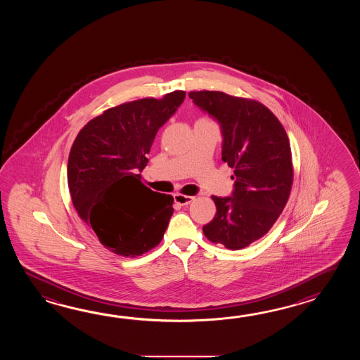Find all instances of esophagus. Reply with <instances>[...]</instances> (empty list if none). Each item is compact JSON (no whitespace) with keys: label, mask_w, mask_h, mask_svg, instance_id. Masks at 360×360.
<instances>
[{"label":"esophagus","mask_w":360,"mask_h":360,"mask_svg":"<svg viewBox=\"0 0 360 360\" xmlns=\"http://www.w3.org/2000/svg\"><path fill=\"white\" fill-rule=\"evenodd\" d=\"M174 199H175V202H176L177 205L186 206V205H189L194 198L189 197V195H184V194H175Z\"/></svg>","instance_id":"1"}]
</instances>
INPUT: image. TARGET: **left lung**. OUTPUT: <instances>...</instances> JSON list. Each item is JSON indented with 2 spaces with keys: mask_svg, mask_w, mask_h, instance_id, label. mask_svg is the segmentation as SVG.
Wrapping results in <instances>:
<instances>
[{
  "mask_svg": "<svg viewBox=\"0 0 360 360\" xmlns=\"http://www.w3.org/2000/svg\"><path fill=\"white\" fill-rule=\"evenodd\" d=\"M189 98L220 123L222 161L234 169V191L230 197L212 195L217 211L203 233L229 250L245 248L268 233L288 200L290 140L276 115L256 100L221 91H191Z\"/></svg>",
  "mask_w": 360,
  "mask_h": 360,
  "instance_id": "8db88e82",
  "label": "left lung"
}]
</instances>
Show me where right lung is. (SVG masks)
Here are the masks:
<instances>
[{
    "label": "right lung",
    "mask_w": 360,
    "mask_h": 360,
    "mask_svg": "<svg viewBox=\"0 0 360 360\" xmlns=\"http://www.w3.org/2000/svg\"><path fill=\"white\" fill-rule=\"evenodd\" d=\"M185 91L107 109L78 132L68 158V186L77 214L109 251L136 257L158 245L174 214V198L140 181L155 134Z\"/></svg>",
    "instance_id": "obj_1"
}]
</instances>
